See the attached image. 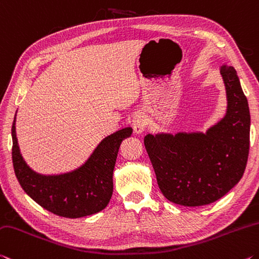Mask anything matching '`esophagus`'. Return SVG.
Returning a JSON list of instances; mask_svg holds the SVG:
<instances>
[{"label": "esophagus", "mask_w": 259, "mask_h": 259, "mask_svg": "<svg viewBox=\"0 0 259 259\" xmlns=\"http://www.w3.org/2000/svg\"><path fill=\"white\" fill-rule=\"evenodd\" d=\"M132 124H133V128H134V132L137 134H141L143 131L146 130V127L148 125V119H147V116L143 112H138L135 116L133 117V120H132Z\"/></svg>", "instance_id": "1"}]
</instances>
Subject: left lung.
<instances>
[{
  "label": "left lung",
  "mask_w": 259,
  "mask_h": 259,
  "mask_svg": "<svg viewBox=\"0 0 259 259\" xmlns=\"http://www.w3.org/2000/svg\"><path fill=\"white\" fill-rule=\"evenodd\" d=\"M226 87L225 117L206 133L148 134L145 146L165 197L176 204L201 206L227 194L248 162L250 112L233 66L220 67Z\"/></svg>",
  "instance_id": "obj_1"
}]
</instances>
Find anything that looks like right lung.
Listing matches in <instances>:
<instances>
[{"mask_svg":"<svg viewBox=\"0 0 259 259\" xmlns=\"http://www.w3.org/2000/svg\"><path fill=\"white\" fill-rule=\"evenodd\" d=\"M12 124V163L17 179L32 200L49 212L65 218H80L100 212L108 205L113 192L112 175L118 150L131 127L117 131L102 140L91 157L79 168L57 176L34 172L25 163Z\"/></svg>","mask_w":259,"mask_h":259,"instance_id":"1","label":"right lung"}]
</instances>
